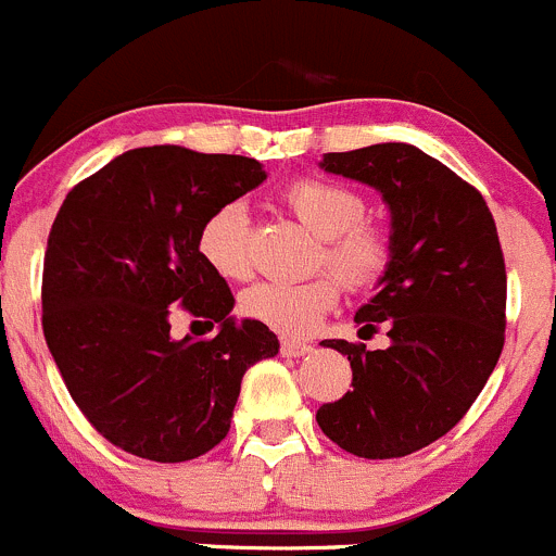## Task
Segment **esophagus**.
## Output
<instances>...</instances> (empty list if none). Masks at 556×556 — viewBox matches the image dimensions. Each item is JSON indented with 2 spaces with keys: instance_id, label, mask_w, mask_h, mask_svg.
<instances>
[{
  "instance_id": "1",
  "label": "esophagus",
  "mask_w": 556,
  "mask_h": 556,
  "mask_svg": "<svg viewBox=\"0 0 556 556\" xmlns=\"http://www.w3.org/2000/svg\"><path fill=\"white\" fill-rule=\"evenodd\" d=\"M308 352H311V343L294 341V338H283V341H281L283 357H305Z\"/></svg>"
}]
</instances>
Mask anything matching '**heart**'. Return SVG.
I'll return each instance as SVG.
<instances>
[{"label":"heart","instance_id":"1","mask_svg":"<svg viewBox=\"0 0 556 556\" xmlns=\"http://www.w3.org/2000/svg\"><path fill=\"white\" fill-rule=\"evenodd\" d=\"M283 202L321 237L319 264H327L352 289L368 287L390 262V237L382 226L366 220V199L332 179L305 177L283 190ZM199 253L224 278L242 281L251 275V218L245 204L226 202L204 218L199 229ZM338 279L316 275L308 281H262L240 298L242 314L283 336H303L336 308Z\"/></svg>","mask_w":556,"mask_h":556}]
</instances>
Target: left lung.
Listing matches in <instances>:
<instances>
[{
  "instance_id": "left-lung-1",
  "label": "left lung",
  "mask_w": 556,
  "mask_h": 556,
  "mask_svg": "<svg viewBox=\"0 0 556 556\" xmlns=\"http://www.w3.org/2000/svg\"><path fill=\"white\" fill-rule=\"evenodd\" d=\"M325 172L382 193L390 262L354 316L390 346L321 341L346 354L352 388L316 422L352 456L401 458L445 437L489 382L505 343V258L483 195L412 144L327 152Z\"/></svg>"
}]
</instances>
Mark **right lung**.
Segmentation results:
<instances>
[{
	"label": "right lung",
	"mask_w": 556,
	"mask_h": 556,
	"mask_svg": "<svg viewBox=\"0 0 556 556\" xmlns=\"http://www.w3.org/2000/svg\"><path fill=\"white\" fill-rule=\"evenodd\" d=\"M264 179L253 157L139 147L62 202L43 262V336L111 445L161 464L204 456L229 433L248 368L278 354L267 325L231 316V289L199 253L204 218ZM177 307L219 332L177 342Z\"/></svg>",
	"instance_id": "obj_1"
}]
</instances>
